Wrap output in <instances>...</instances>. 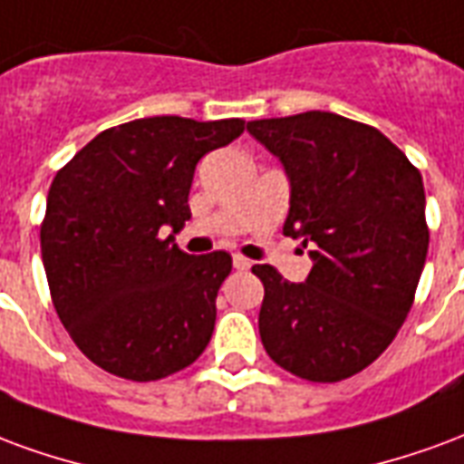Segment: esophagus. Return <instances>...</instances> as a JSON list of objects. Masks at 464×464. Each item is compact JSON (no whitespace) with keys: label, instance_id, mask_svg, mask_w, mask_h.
I'll list each match as a JSON object with an SVG mask.
<instances>
[{"label":"esophagus","instance_id":"1","mask_svg":"<svg viewBox=\"0 0 464 464\" xmlns=\"http://www.w3.org/2000/svg\"><path fill=\"white\" fill-rule=\"evenodd\" d=\"M232 265H235V269H239V272H246L249 266H252V262L246 259V256L242 255H235V259H232Z\"/></svg>","mask_w":464,"mask_h":464}]
</instances>
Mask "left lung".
I'll return each instance as SVG.
<instances>
[{
  "instance_id": "obj_1",
  "label": "left lung",
  "mask_w": 464,
  "mask_h": 464,
  "mask_svg": "<svg viewBox=\"0 0 464 464\" xmlns=\"http://www.w3.org/2000/svg\"><path fill=\"white\" fill-rule=\"evenodd\" d=\"M292 182L284 235L314 245L304 284L269 265L259 336L276 366L311 383H336L391 346L415 299L428 222L420 170L373 125L306 111L249 121Z\"/></svg>"
}]
</instances>
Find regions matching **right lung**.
I'll use <instances>...</instances> for the list:
<instances>
[{
    "instance_id": "obj_1",
    "label": "right lung",
    "mask_w": 464,
    "mask_h": 464,
    "mask_svg": "<svg viewBox=\"0 0 464 464\" xmlns=\"http://www.w3.org/2000/svg\"><path fill=\"white\" fill-rule=\"evenodd\" d=\"M242 130V118H138L98 133L56 172L44 269L61 324L98 368L148 383L208 348L232 256H192L162 232L190 219L199 158Z\"/></svg>"
}]
</instances>
